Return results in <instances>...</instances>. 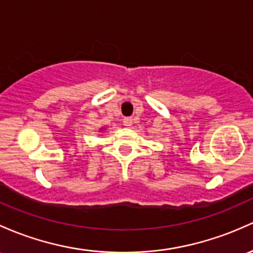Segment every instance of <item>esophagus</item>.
<instances>
[{
  "label": "esophagus",
  "mask_w": 253,
  "mask_h": 253,
  "mask_svg": "<svg viewBox=\"0 0 253 253\" xmlns=\"http://www.w3.org/2000/svg\"><path fill=\"white\" fill-rule=\"evenodd\" d=\"M124 125L126 127H131L133 125V119L132 118H125L124 119Z\"/></svg>",
  "instance_id": "1"
}]
</instances>
